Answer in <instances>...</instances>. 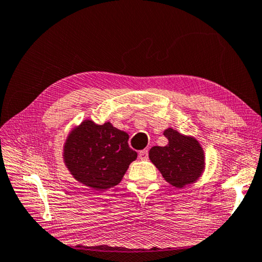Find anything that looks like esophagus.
I'll use <instances>...</instances> for the list:
<instances>
[{
	"label": "esophagus",
	"instance_id": "esophagus-1",
	"mask_svg": "<svg viewBox=\"0 0 262 262\" xmlns=\"http://www.w3.org/2000/svg\"><path fill=\"white\" fill-rule=\"evenodd\" d=\"M138 158L141 159V160H146L148 158V151L147 150H142L138 152Z\"/></svg>",
	"mask_w": 262,
	"mask_h": 262
}]
</instances>
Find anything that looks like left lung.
I'll return each mask as SVG.
<instances>
[{
	"instance_id": "left-lung-1",
	"label": "left lung",
	"mask_w": 262,
	"mask_h": 262,
	"mask_svg": "<svg viewBox=\"0 0 262 262\" xmlns=\"http://www.w3.org/2000/svg\"><path fill=\"white\" fill-rule=\"evenodd\" d=\"M166 146H153L148 157L172 186L182 188L195 182L204 168V155L199 142L179 134L175 129L165 130Z\"/></svg>"
}]
</instances>
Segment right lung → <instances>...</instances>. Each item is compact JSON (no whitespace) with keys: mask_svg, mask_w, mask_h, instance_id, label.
Wrapping results in <instances>:
<instances>
[{"mask_svg":"<svg viewBox=\"0 0 262 262\" xmlns=\"http://www.w3.org/2000/svg\"><path fill=\"white\" fill-rule=\"evenodd\" d=\"M127 133L110 122L99 126L85 120L68 136L64 161L77 181L95 189L119 184L130 162L137 158L128 145Z\"/></svg>","mask_w":262,"mask_h":262,"instance_id":"right-lung-1","label":"right lung"}]
</instances>
